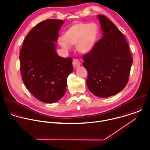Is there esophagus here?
I'll list each match as a JSON object with an SVG mask.
<instances>
[{
  "label": "esophagus",
  "mask_w": 150,
  "mask_h": 150,
  "mask_svg": "<svg viewBox=\"0 0 150 150\" xmlns=\"http://www.w3.org/2000/svg\"><path fill=\"white\" fill-rule=\"evenodd\" d=\"M80 64H81V63L78 59H76L73 60V65L74 67H75V68L79 67L80 66Z\"/></svg>",
  "instance_id": "1"
}]
</instances>
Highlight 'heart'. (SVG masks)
Listing matches in <instances>:
<instances>
[{"label":"heart","mask_w":150,"mask_h":150,"mask_svg":"<svg viewBox=\"0 0 150 150\" xmlns=\"http://www.w3.org/2000/svg\"><path fill=\"white\" fill-rule=\"evenodd\" d=\"M98 33V28L96 24L79 22L69 28L63 38L58 39V43L67 50L70 49V45H76L79 53L87 54L93 49Z\"/></svg>","instance_id":"b5f03b06"}]
</instances>
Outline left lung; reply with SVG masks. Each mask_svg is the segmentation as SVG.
Here are the masks:
<instances>
[{"instance_id":"1","label":"left lung","mask_w":150,"mask_h":150,"mask_svg":"<svg viewBox=\"0 0 150 150\" xmlns=\"http://www.w3.org/2000/svg\"><path fill=\"white\" fill-rule=\"evenodd\" d=\"M103 38L92 50L83 55V66L88 73L87 85L95 96H114L127 85L132 63L129 46L123 34L106 16H97Z\"/></svg>"}]
</instances>
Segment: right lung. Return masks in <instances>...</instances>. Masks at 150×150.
<instances>
[{
  "label": "right lung",
  "instance_id": "right-lung-1",
  "mask_svg": "<svg viewBox=\"0 0 150 150\" xmlns=\"http://www.w3.org/2000/svg\"><path fill=\"white\" fill-rule=\"evenodd\" d=\"M63 21L47 19L36 25L21 50V71L25 87L39 100L52 103L64 96L67 78L73 71L72 59L56 52L59 31Z\"/></svg>",
  "mask_w": 150,
  "mask_h": 150
}]
</instances>
